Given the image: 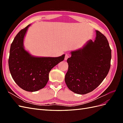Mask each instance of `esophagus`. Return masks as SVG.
Returning <instances> with one entry per match:
<instances>
[{"label": "esophagus", "instance_id": "esophagus-1", "mask_svg": "<svg viewBox=\"0 0 123 123\" xmlns=\"http://www.w3.org/2000/svg\"><path fill=\"white\" fill-rule=\"evenodd\" d=\"M70 54H66L65 55V60H67L69 57H70Z\"/></svg>", "mask_w": 123, "mask_h": 123}]
</instances>
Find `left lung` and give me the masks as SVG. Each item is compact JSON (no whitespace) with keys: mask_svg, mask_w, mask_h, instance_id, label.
<instances>
[{"mask_svg":"<svg viewBox=\"0 0 123 123\" xmlns=\"http://www.w3.org/2000/svg\"><path fill=\"white\" fill-rule=\"evenodd\" d=\"M94 42L88 41L79 50L71 52L68 58V70L65 80L71 91L85 94L102 83L110 68L111 50L105 36L96 31Z\"/></svg>","mask_w":123,"mask_h":123,"instance_id":"1","label":"left lung"}]
</instances>
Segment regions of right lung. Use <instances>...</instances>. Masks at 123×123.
I'll list each match as a JSON object with an SVG mask.
<instances>
[{"label":"right lung","instance_id":"obj_1","mask_svg":"<svg viewBox=\"0 0 123 123\" xmlns=\"http://www.w3.org/2000/svg\"><path fill=\"white\" fill-rule=\"evenodd\" d=\"M29 25L15 37L11 43L9 67L13 79L23 90L37 91L45 87L51 70L64 60L65 54L57 57L32 56L24 48L23 42Z\"/></svg>","mask_w":123,"mask_h":123}]
</instances>
